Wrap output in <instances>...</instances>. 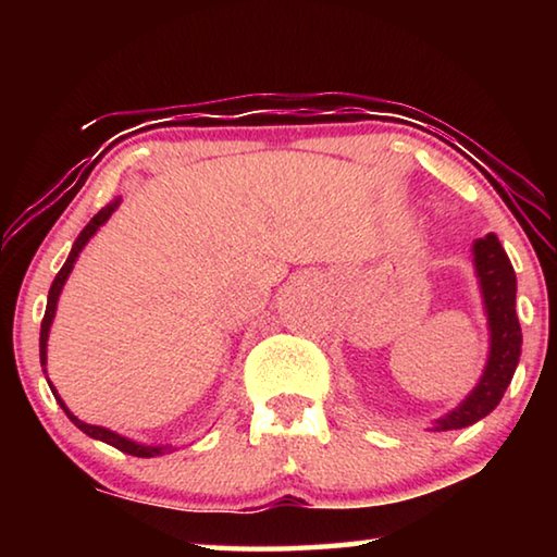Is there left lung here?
I'll list each match as a JSON object with an SVG mask.
<instances>
[{
  "mask_svg": "<svg viewBox=\"0 0 557 557\" xmlns=\"http://www.w3.org/2000/svg\"><path fill=\"white\" fill-rule=\"evenodd\" d=\"M476 275L492 326L486 371L469 398L435 422V430H459L486 418L502 403L521 356V324L516 317V272L494 233L474 243Z\"/></svg>",
  "mask_w": 557,
  "mask_h": 557,
  "instance_id": "left-lung-1",
  "label": "left lung"
}]
</instances>
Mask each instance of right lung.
<instances>
[{
	"label": "right lung",
	"mask_w": 557,
	"mask_h": 557,
	"mask_svg": "<svg viewBox=\"0 0 557 557\" xmlns=\"http://www.w3.org/2000/svg\"><path fill=\"white\" fill-rule=\"evenodd\" d=\"M117 203H120V201L110 203V206H106V209H100L96 215H92L90 223L86 225V228L81 231L78 238H75L69 260L63 262V268L59 270V275H55V280H53V285H51V289H49V305H46V314H44V319H41V338H39L41 366H46V342H49V329H51V322H53V314H55V301H59V295H61V289H63V282L69 280L71 270H73V262H75V258H78V252L83 250V245H86V243L92 238V233H96V231L100 228V225L110 219L112 211L117 209ZM44 373H46V369H44ZM49 385H51V383H49ZM51 391H53V388H51ZM53 395H55V400H59L61 408L65 410V414H69V418H71L73 425L78 428V430L86 432V435H88V437H92V440L108 442V445H112V447L120 449V451H127V455H132V457H159V455H164V451L169 449V447H147V445H137V442H132V440H127V437H120V435H115V432H110V430H106V428L88 425V422L78 420V418H75V414L69 410V408H65L63 400L59 398V393L53 391Z\"/></svg>",
	"instance_id": "obj_1"
}]
</instances>
